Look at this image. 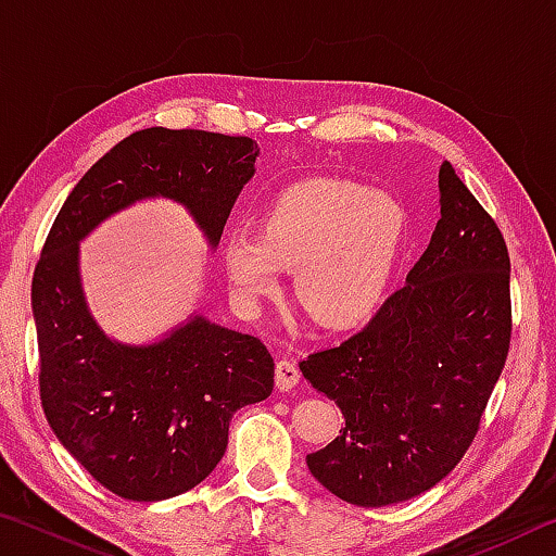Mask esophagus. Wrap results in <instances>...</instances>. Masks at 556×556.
<instances>
[{"label": "esophagus", "mask_w": 556, "mask_h": 556, "mask_svg": "<svg viewBox=\"0 0 556 556\" xmlns=\"http://www.w3.org/2000/svg\"><path fill=\"white\" fill-rule=\"evenodd\" d=\"M275 380H277V388L281 390V392H289L291 388H296L299 384V380H301V372H299V368L291 361H279L277 363V368H275Z\"/></svg>", "instance_id": "obj_1"}]
</instances>
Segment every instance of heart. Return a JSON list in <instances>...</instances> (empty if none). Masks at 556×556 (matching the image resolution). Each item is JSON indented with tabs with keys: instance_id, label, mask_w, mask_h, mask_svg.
I'll use <instances>...</instances> for the list:
<instances>
[{
	"instance_id": "1",
	"label": "heart",
	"mask_w": 556,
	"mask_h": 556,
	"mask_svg": "<svg viewBox=\"0 0 556 556\" xmlns=\"http://www.w3.org/2000/svg\"><path fill=\"white\" fill-rule=\"evenodd\" d=\"M407 218L397 201L341 178H306L262 213L260 232H230L220 262L244 304L275 296L294 269L299 304L326 328L378 312L397 267Z\"/></svg>"
}]
</instances>
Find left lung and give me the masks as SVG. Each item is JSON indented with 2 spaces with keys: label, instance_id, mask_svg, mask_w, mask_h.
I'll list each match as a JSON object with an SVG mask.
<instances>
[{
  "label": "left lung",
  "instance_id": "left-lung-1",
  "mask_svg": "<svg viewBox=\"0 0 556 556\" xmlns=\"http://www.w3.org/2000/svg\"><path fill=\"white\" fill-rule=\"evenodd\" d=\"M425 255L361 333L299 370L345 427L306 456L326 491L357 507L412 501L473 441L510 345V257L495 220L448 162Z\"/></svg>",
  "mask_w": 556,
  "mask_h": 556
}]
</instances>
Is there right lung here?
Wrapping results in <instances>:
<instances>
[{"label": "right lung", "mask_w": 556, "mask_h": 556, "mask_svg": "<svg viewBox=\"0 0 556 556\" xmlns=\"http://www.w3.org/2000/svg\"><path fill=\"white\" fill-rule=\"evenodd\" d=\"M257 156L250 137L135 131L88 168L43 244L31 312L46 419L63 448L127 501H166L205 481L232 414L271 394L275 361L260 338L203 312L147 343L105 333L83 289L80 242L112 215L162 199L191 215L213 252Z\"/></svg>", "instance_id": "obj_1"}]
</instances>
